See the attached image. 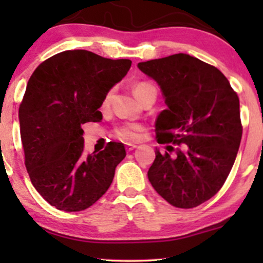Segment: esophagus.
<instances>
[{"label":"esophagus","mask_w":263,"mask_h":263,"mask_svg":"<svg viewBox=\"0 0 263 263\" xmlns=\"http://www.w3.org/2000/svg\"><path fill=\"white\" fill-rule=\"evenodd\" d=\"M136 147H137V146H136V144L127 143V144H126V146H125V148H126V151H127V152H131V151H134V149L136 148Z\"/></svg>","instance_id":"esophagus-1"}]
</instances>
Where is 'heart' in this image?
I'll list each match as a JSON object with an SVG mask.
<instances>
[{
  "label": "heart",
  "mask_w": 263,
  "mask_h": 263,
  "mask_svg": "<svg viewBox=\"0 0 263 263\" xmlns=\"http://www.w3.org/2000/svg\"><path fill=\"white\" fill-rule=\"evenodd\" d=\"M152 89H156L152 84L146 83V81H141V83L136 84L134 87V91H135V95L137 96V99H140L142 93ZM111 96H112V90L107 91L106 95L104 96L102 106H107V105L110 104ZM141 131H142V126L138 125V123H125V125H121L119 126V127L115 128V136L121 141L134 142L140 138Z\"/></svg>",
  "instance_id": "b5f03b06"
}]
</instances>
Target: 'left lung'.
<instances>
[{
    "instance_id": "obj_1",
    "label": "left lung",
    "mask_w": 263,
    "mask_h": 263,
    "mask_svg": "<svg viewBox=\"0 0 263 263\" xmlns=\"http://www.w3.org/2000/svg\"><path fill=\"white\" fill-rule=\"evenodd\" d=\"M138 68L158 83L168 106L156 121L157 142L167 151L156 149L149 182L173 206H198L221 189L236 158L242 136L237 93L218 68L188 54Z\"/></svg>"
}]
</instances>
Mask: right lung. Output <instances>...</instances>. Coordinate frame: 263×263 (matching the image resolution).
<instances>
[{
  "label": "right lung",
  "mask_w": 263,
  "mask_h": 263,
  "mask_svg": "<svg viewBox=\"0 0 263 263\" xmlns=\"http://www.w3.org/2000/svg\"><path fill=\"white\" fill-rule=\"evenodd\" d=\"M129 59H108L89 50H65L37 66L20 105L21 140L31 182L52 206L81 211L107 192L122 143L84 152L81 125L99 122L104 96L131 68Z\"/></svg>",
  "instance_id": "add662e5"
}]
</instances>
